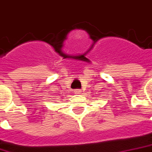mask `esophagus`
<instances>
[{
	"mask_svg": "<svg viewBox=\"0 0 152 152\" xmlns=\"http://www.w3.org/2000/svg\"><path fill=\"white\" fill-rule=\"evenodd\" d=\"M74 92H75L76 94H80L81 92V89H76V90L74 91Z\"/></svg>",
	"mask_w": 152,
	"mask_h": 152,
	"instance_id": "esophagus-1",
	"label": "esophagus"
}]
</instances>
